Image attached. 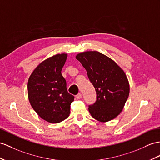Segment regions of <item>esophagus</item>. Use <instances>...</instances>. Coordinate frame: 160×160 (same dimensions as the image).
<instances>
[{
	"instance_id": "obj_1",
	"label": "esophagus",
	"mask_w": 160,
	"mask_h": 160,
	"mask_svg": "<svg viewBox=\"0 0 160 160\" xmlns=\"http://www.w3.org/2000/svg\"><path fill=\"white\" fill-rule=\"evenodd\" d=\"M81 97H82V94H81V93H79L77 95H76L75 98H76L77 100H79V99L81 98Z\"/></svg>"
}]
</instances>
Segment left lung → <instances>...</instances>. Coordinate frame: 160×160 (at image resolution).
Returning <instances> with one entry per match:
<instances>
[{
    "label": "left lung",
    "instance_id": "8db88e82",
    "mask_svg": "<svg viewBox=\"0 0 160 160\" xmlns=\"http://www.w3.org/2000/svg\"><path fill=\"white\" fill-rule=\"evenodd\" d=\"M87 71L88 76L96 92V100L89 105V111L95 119L107 122L122 111L130 93L125 72L115 62L98 52L77 54Z\"/></svg>",
    "mask_w": 160,
    "mask_h": 160
}]
</instances>
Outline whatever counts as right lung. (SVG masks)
<instances>
[{"instance_id": "1", "label": "right lung", "mask_w": 160, "mask_h": 160, "mask_svg": "<svg viewBox=\"0 0 160 160\" xmlns=\"http://www.w3.org/2000/svg\"><path fill=\"white\" fill-rule=\"evenodd\" d=\"M67 54H56L42 62L34 70L28 82L31 106L39 117L56 123L67 119L75 97L69 93L62 69Z\"/></svg>"}]
</instances>
